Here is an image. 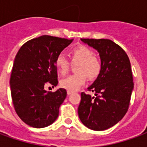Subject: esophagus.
<instances>
[{
    "instance_id": "esophagus-1",
    "label": "esophagus",
    "mask_w": 147,
    "mask_h": 147,
    "mask_svg": "<svg viewBox=\"0 0 147 147\" xmlns=\"http://www.w3.org/2000/svg\"><path fill=\"white\" fill-rule=\"evenodd\" d=\"M67 94H68V95H70V94H72V92H71V91H69V90H67Z\"/></svg>"
}]
</instances>
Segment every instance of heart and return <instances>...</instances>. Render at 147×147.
<instances>
[{"mask_svg": "<svg viewBox=\"0 0 147 147\" xmlns=\"http://www.w3.org/2000/svg\"><path fill=\"white\" fill-rule=\"evenodd\" d=\"M71 62L76 64L75 71L77 74L69 76L60 82V85L67 90L74 92L86 83V76L94 80L102 70L101 61L94 57V53L86 46H79L69 53ZM55 66L59 73L64 76L68 72L70 62L63 54H58L55 58Z\"/></svg>", "mask_w": 147, "mask_h": 147, "instance_id": "obj_1", "label": "heart"}]
</instances>
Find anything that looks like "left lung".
<instances>
[{"instance_id":"obj_1","label":"left lung","mask_w":147,"mask_h":147,"mask_svg":"<svg viewBox=\"0 0 147 147\" xmlns=\"http://www.w3.org/2000/svg\"><path fill=\"white\" fill-rule=\"evenodd\" d=\"M98 52L102 70L92 85L91 97L81 93L78 114L90 129L104 131L114 126L126 114L134 88L129 58L120 45L109 39L81 38Z\"/></svg>"}]
</instances>
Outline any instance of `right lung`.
I'll return each mask as SVG.
<instances>
[{
    "label": "right lung",
    "mask_w": 147,
    "mask_h": 147,
    "mask_svg": "<svg viewBox=\"0 0 147 147\" xmlns=\"http://www.w3.org/2000/svg\"><path fill=\"white\" fill-rule=\"evenodd\" d=\"M72 41L42 35L27 42L18 51L11 70L10 88L15 110L27 125L45 127L58 117L67 91L60 88L49 92L44 86L48 82L57 85L55 58Z\"/></svg>",
    "instance_id": "1"
}]
</instances>
